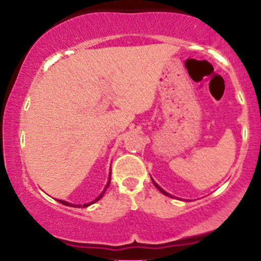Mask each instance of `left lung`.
<instances>
[{"mask_svg": "<svg viewBox=\"0 0 261 261\" xmlns=\"http://www.w3.org/2000/svg\"><path fill=\"white\" fill-rule=\"evenodd\" d=\"M153 184L155 185V188H157V189H158V190H160L162 194H164V195H167V196H172V195H170V194H168V193H167V191H164V190H163V189H162V188H160V187H158V185H157V184H155V182H154V181H153Z\"/></svg>", "mask_w": 261, "mask_h": 261, "instance_id": "1", "label": "left lung"}]
</instances>
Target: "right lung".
Masks as SVG:
<instances>
[{"label": "right lung", "mask_w": 261, "mask_h": 261, "mask_svg": "<svg viewBox=\"0 0 261 261\" xmlns=\"http://www.w3.org/2000/svg\"><path fill=\"white\" fill-rule=\"evenodd\" d=\"M110 175H112V174H110ZM110 175H109V181H108L107 187H106V189H104V190H103V193H101V194H100V195H99V196H98V197H97V199H95V200H94V201H92L91 203H94V202H97V201H98V200H100V199H101V197H103V195H104V193H106V190H107V189H108V187H109V184H110ZM58 201H59L60 203H62V205H66V206H79V207H81V205H72V203H70V202H67V201H64V200H58ZM91 203H85V205H83V206H82V207H87V206H89V205H91Z\"/></svg>", "instance_id": "1"}]
</instances>
